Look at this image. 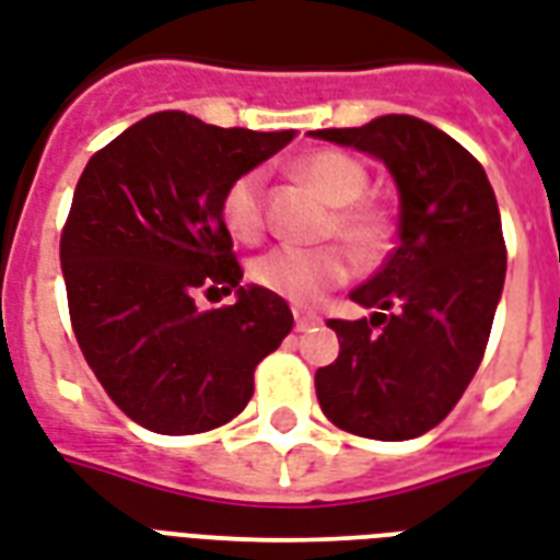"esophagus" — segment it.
<instances>
[{
    "instance_id": "1",
    "label": "esophagus",
    "mask_w": 560,
    "mask_h": 560,
    "mask_svg": "<svg viewBox=\"0 0 560 560\" xmlns=\"http://www.w3.org/2000/svg\"><path fill=\"white\" fill-rule=\"evenodd\" d=\"M296 317V332H305V329H312V326H317L320 323V317L317 314H293Z\"/></svg>"
}]
</instances>
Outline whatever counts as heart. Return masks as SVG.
I'll return each mask as SVG.
<instances>
[{
	"instance_id": "heart-1",
	"label": "heart",
	"mask_w": 560,
	"mask_h": 560,
	"mask_svg": "<svg viewBox=\"0 0 560 560\" xmlns=\"http://www.w3.org/2000/svg\"><path fill=\"white\" fill-rule=\"evenodd\" d=\"M296 175L335 207L329 234L341 240L353 258L374 260L383 252L388 243V217L383 207L362 198L368 172L359 160L341 151H314L296 163ZM222 222L240 243H258L264 237L267 201L260 172H246L228 184L222 196ZM252 279L293 305H314L323 293L347 279V260L335 246H279L255 260Z\"/></svg>"
}]
</instances>
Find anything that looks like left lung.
<instances>
[{
  "label": "left lung",
  "mask_w": 560,
  "mask_h": 560,
  "mask_svg": "<svg viewBox=\"0 0 560 560\" xmlns=\"http://www.w3.org/2000/svg\"><path fill=\"white\" fill-rule=\"evenodd\" d=\"M388 168L400 198L397 248L350 300L362 320H329L341 353L314 374L326 418L347 433L404 442L448 416L478 371L508 252L483 165L412 115L314 130Z\"/></svg>",
  "instance_id": "1"
}]
</instances>
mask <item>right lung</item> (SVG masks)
<instances>
[{"label":"right lung","instance_id":"add662e5","mask_svg":"<svg viewBox=\"0 0 560 560\" xmlns=\"http://www.w3.org/2000/svg\"><path fill=\"white\" fill-rule=\"evenodd\" d=\"M293 136L153 112L85 165L61 234L70 323L136 424L165 436L228 424L252 400L260 359L291 332L279 293L240 284L222 196ZM198 290H234L238 302L198 313Z\"/></svg>","mask_w":560,"mask_h":560}]
</instances>
